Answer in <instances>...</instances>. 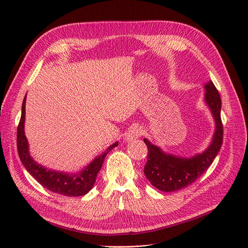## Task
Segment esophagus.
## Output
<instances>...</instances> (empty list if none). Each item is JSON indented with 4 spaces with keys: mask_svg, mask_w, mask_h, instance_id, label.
<instances>
[{
    "mask_svg": "<svg viewBox=\"0 0 248 248\" xmlns=\"http://www.w3.org/2000/svg\"><path fill=\"white\" fill-rule=\"evenodd\" d=\"M142 135L141 127L139 125H133L131 128H128V131L125 135V139L127 140H133L135 139L140 138Z\"/></svg>",
    "mask_w": 248,
    "mask_h": 248,
    "instance_id": "obj_1",
    "label": "esophagus"
}]
</instances>
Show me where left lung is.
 I'll use <instances>...</instances> for the list:
<instances>
[{
    "instance_id": "8db88e82",
    "label": "left lung",
    "mask_w": 248,
    "mask_h": 248,
    "mask_svg": "<svg viewBox=\"0 0 248 248\" xmlns=\"http://www.w3.org/2000/svg\"><path fill=\"white\" fill-rule=\"evenodd\" d=\"M205 101L214 117L216 128L210 146L202 154L192 158H182L166 154L159 147L144 139L148 147V161L144 172L152 185L163 192H174L194 183L211 166L223 141V125L221 122V98L213 82L205 86Z\"/></svg>"
}]
</instances>
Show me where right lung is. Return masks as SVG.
Wrapping results in <instances>:
<instances>
[{
  "instance_id": "1",
  "label": "right lung",
  "mask_w": 248,
  "mask_h": 248,
  "mask_svg": "<svg viewBox=\"0 0 248 248\" xmlns=\"http://www.w3.org/2000/svg\"><path fill=\"white\" fill-rule=\"evenodd\" d=\"M25 104L26 96L23 100L22 114L17 128V149L20 160L26 168V170L37 180L39 184H41L44 188L48 189L51 192L69 197L83 196V195L88 193L91 188L93 187L96 176L100 171L104 158L107 157L108 152H110L113 148L117 147L119 142L115 141L114 144L107 149L106 152L100 155H97L82 171L78 173L67 174L63 172L48 170L45 167L37 164L30 155L28 140L24 132Z\"/></svg>"
}]
</instances>
